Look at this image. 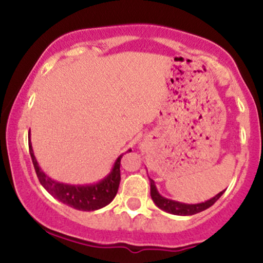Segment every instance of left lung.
<instances>
[{"mask_svg":"<svg viewBox=\"0 0 263 263\" xmlns=\"http://www.w3.org/2000/svg\"><path fill=\"white\" fill-rule=\"evenodd\" d=\"M149 180H151V197H152V200L155 201V204L159 208V209L167 211V213L174 214V215L185 216V215H194V214L200 213V211L210 208L211 205L215 203V201L218 200V199L221 197L225 192V190H222V192H220L219 194H216L215 197L209 199V200H206L205 203L184 204V203H179V201L171 200V199L162 197L156 188L155 182H153L152 179Z\"/></svg>","mask_w":263,"mask_h":263,"instance_id":"obj_1","label":"left lung"}]
</instances>
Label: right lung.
<instances>
[{
	"instance_id": "right-lung-1",
	"label": "right lung",
	"mask_w": 263,
	"mask_h": 263,
	"mask_svg": "<svg viewBox=\"0 0 263 263\" xmlns=\"http://www.w3.org/2000/svg\"><path fill=\"white\" fill-rule=\"evenodd\" d=\"M29 153H31L32 162L39 182L50 195L58 199L63 204L74 208L77 210L92 211L106 206L116 197L120 180H121L120 165H121V158L123 155L116 159L112 171L99 183L89 184V185H71V184L55 182L41 170L34 153H33L31 140H29Z\"/></svg>"
}]
</instances>
